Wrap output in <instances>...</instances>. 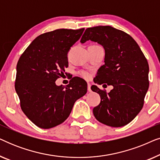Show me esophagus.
Returning <instances> with one entry per match:
<instances>
[{
  "mask_svg": "<svg viewBox=\"0 0 160 160\" xmlns=\"http://www.w3.org/2000/svg\"><path fill=\"white\" fill-rule=\"evenodd\" d=\"M87 89H88L89 92H91L92 89H91V84H87Z\"/></svg>",
  "mask_w": 160,
  "mask_h": 160,
  "instance_id": "esophagus-1",
  "label": "esophagus"
}]
</instances>
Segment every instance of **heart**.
Returning a JSON list of instances; mask_svg holds the SVG:
<instances>
[{
  "label": "heart",
  "instance_id": "1",
  "mask_svg": "<svg viewBox=\"0 0 160 160\" xmlns=\"http://www.w3.org/2000/svg\"><path fill=\"white\" fill-rule=\"evenodd\" d=\"M80 75L82 76L83 78H86V79H87V78H89V76H90V75H89V73H88V72H87V71H84L81 72Z\"/></svg>",
  "mask_w": 160,
  "mask_h": 160
}]
</instances>
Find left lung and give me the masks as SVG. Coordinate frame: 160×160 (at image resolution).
I'll list each match as a JSON object with an SVG mask.
<instances>
[{
	"label": "left lung",
	"mask_w": 160,
	"mask_h": 160,
	"mask_svg": "<svg viewBox=\"0 0 160 160\" xmlns=\"http://www.w3.org/2000/svg\"><path fill=\"white\" fill-rule=\"evenodd\" d=\"M89 40L98 42L105 49V64L98 69L94 82L113 87L107 93L95 85L91 87L101 98L100 104L93 108V114L106 125H126L143 106L149 86L147 60L130 35L111 26L87 28L80 42Z\"/></svg>",
	"instance_id": "8db88e82"
}]
</instances>
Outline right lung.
<instances>
[{
	"label": "right lung",
	"instance_id": "add662e5",
	"mask_svg": "<svg viewBox=\"0 0 160 160\" xmlns=\"http://www.w3.org/2000/svg\"><path fill=\"white\" fill-rule=\"evenodd\" d=\"M84 30L58 29L41 34L19 59L15 90L22 110L38 128L62 124L76 100L87 93V82L79 77H73L65 87L55 84L68 67V52Z\"/></svg>",
	"mask_w": 160,
	"mask_h": 160
}]
</instances>
